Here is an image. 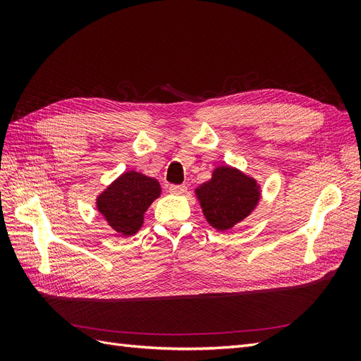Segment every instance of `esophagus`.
Here are the masks:
<instances>
[{"instance_id":"esophagus-1","label":"esophagus","mask_w":361,"mask_h":361,"mask_svg":"<svg viewBox=\"0 0 361 361\" xmlns=\"http://www.w3.org/2000/svg\"><path fill=\"white\" fill-rule=\"evenodd\" d=\"M170 192L179 195V194L187 192V187H185V185H171V187H170Z\"/></svg>"}]
</instances>
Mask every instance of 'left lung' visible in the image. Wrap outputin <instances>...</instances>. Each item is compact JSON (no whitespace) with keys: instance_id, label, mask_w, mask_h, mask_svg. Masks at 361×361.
<instances>
[{"instance_id":"1","label":"left lung","mask_w":361,"mask_h":361,"mask_svg":"<svg viewBox=\"0 0 361 361\" xmlns=\"http://www.w3.org/2000/svg\"><path fill=\"white\" fill-rule=\"evenodd\" d=\"M203 214L216 231H228L251 214L260 199L253 178L228 166L214 170L212 178L195 190Z\"/></svg>"}]
</instances>
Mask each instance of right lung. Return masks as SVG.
<instances>
[{
  "mask_svg": "<svg viewBox=\"0 0 361 361\" xmlns=\"http://www.w3.org/2000/svg\"><path fill=\"white\" fill-rule=\"evenodd\" d=\"M159 194L161 185L157 179L133 170L118 176L99 194L96 206L117 233L130 236L143 226L145 212Z\"/></svg>",
  "mask_w": 361,
  "mask_h": 361,
  "instance_id": "1",
  "label": "right lung"
}]
</instances>
